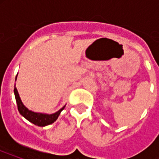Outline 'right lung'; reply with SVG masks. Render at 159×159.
Returning a JSON list of instances; mask_svg holds the SVG:
<instances>
[{"label": "right lung", "instance_id": "obj_1", "mask_svg": "<svg viewBox=\"0 0 159 159\" xmlns=\"http://www.w3.org/2000/svg\"><path fill=\"white\" fill-rule=\"evenodd\" d=\"M16 78H17V75H16ZM14 93H15L16 103H17V106H18V111L20 113L21 116H24L26 120H28L30 122L33 123L34 125L41 126V127L51 125L54 121L57 120V117L59 116L61 111L65 107L64 106L62 108L60 109L58 111H57V112H55L53 114H50V115H48V114L37 113V112H34L32 111H30L28 108H26L25 106H24V104L21 102L20 97V95L18 93V91L16 89V85H15V88H14Z\"/></svg>", "mask_w": 159, "mask_h": 159}]
</instances>
